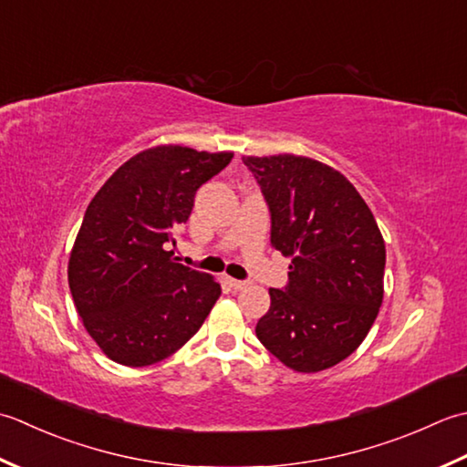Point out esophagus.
Returning a JSON list of instances; mask_svg holds the SVG:
<instances>
[{
	"mask_svg": "<svg viewBox=\"0 0 467 467\" xmlns=\"http://www.w3.org/2000/svg\"><path fill=\"white\" fill-rule=\"evenodd\" d=\"M225 284H227V286H230L232 290H235V292H240V290H244V288L247 286L245 282L235 280V278H225Z\"/></svg>",
	"mask_w": 467,
	"mask_h": 467,
	"instance_id": "1",
	"label": "esophagus"
}]
</instances>
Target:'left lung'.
Wrapping results in <instances>:
<instances>
[{
    "mask_svg": "<svg viewBox=\"0 0 467 467\" xmlns=\"http://www.w3.org/2000/svg\"><path fill=\"white\" fill-rule=\"evenodd\" d=\"M272 213V245L292 258L255 325L262 345L296 373L353 355L383 304L385 242L355 185L302 155L244 157Z\"/></svg>",
    "mask_w": 467,
    "mask_h": 467,
    "instance_id": "obj_1",
    "label": "left lung"
}]
</instances>
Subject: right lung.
I'll return each mask as SVG.
<instances>
[{
  "instance_id": "1",
  "label": "right lung",
  "mask_w": 467,
  "mask_h": 467,
  "mask_svg": "<svg viewBox=\"0 0 467 467\" xmlns=\"http://www.w3.org/2000/svg\"><path fill=\"white\" fill-rule=\"evenodd\" d=\"M232 157L150 147L114 171L88 203L68 284L84 328L114 363L147 367L173 355L220 298L213 275L177 264L165 245L192 215L197 189Z\"/></svg>"
}]
</instances>
